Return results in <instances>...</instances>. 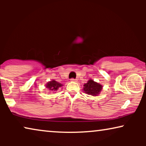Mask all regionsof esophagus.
I'll return each mask as SVG.
<instances>
[{"label": "esophagus", "instance_id": "1", "mask_svg": "<svg viewBox=\"0 0 146 146\" xmlns=\"http://www.w3.org/2000/svg\"><path fill=\"white\" fill-rule=\"evenodd\" d=\"M70 80L72 81V82H76V79H74V78H72Z\"/></svg>", "mask_w": 146, "mask_h": 146}]
</instances>
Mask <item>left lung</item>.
<instances>
[{"label":"left lung","mask_w":146,"mask_h":146,"mask_svg":"<svg viewBox=\"0 0 146 146\" xmlns=\"http://www.w3.org/2000/svg\"><path fill=\"white\" fill-rule=\"evenodd\" d=\"M102 89V86L99 83L96 82L92 79H90L87 83L84 84L83 88L86 94L94 96L98 95L100 93Z\"/></svg>","instance_id":"obj_1"}]
</instances>
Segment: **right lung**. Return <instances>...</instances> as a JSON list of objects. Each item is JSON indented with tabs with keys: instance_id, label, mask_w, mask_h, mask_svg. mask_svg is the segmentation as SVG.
<instances>
[{
	"instance_id": "add662e5",
	"label": "right lung",
	"mask_w": 146,
	"mask_h": 146,
	"mask_svg": "<svg viewBox=\"0 0 146 146\" xmlns=\"http://www.w3.org/2000/svg\"><path fill=\"white\" fill-rule=\"evenodd\" d=\"M61 86H62V84L56 81H55L54 80L48 82L46 84V87L48 89H49V90L52 91H56Z\"/></svg>"
}]
</instances>
